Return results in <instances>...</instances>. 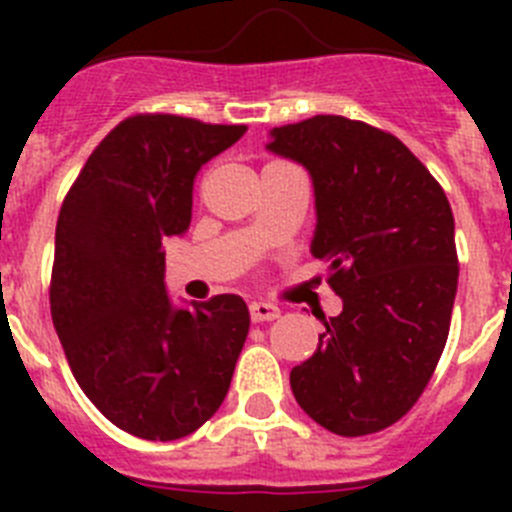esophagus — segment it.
Listing matches in <instances>:
<instances>
[{"mask_svg":"<svg viewBox=\"0 0 512 512\" xmlns=\"http://www.w3.org/2000/svg\"><path fill=\"white\" fill-rule=\"evenodd\" d=\"M248 312H251L253 323H269V320L279 318V307L269 305V302H251Z\"/></svg>","mask_w":512,"mask_h":512,"instance_id":"esophagus-1","label":"esophagus"}]
</instances>
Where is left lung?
Here are the masks:
<instances>
[{"label":"left lung","instance_id":"1","mask_svg":"<svg viewBox=\"0 0 512 512\" xmlns=\"http://www.w3.org/2000/svg\"><path fill=\"white\" fill-rule=\"evenodd\" d=\"M266 151L310 174L315 233L341 297L318 351L289 372L300 408L338 436L397 423L423 395L449 338L459 261L443 189L395 135L315 115L274 128Z\"/></svg>","mask_w":512,"mask_h":512}]
</instances>
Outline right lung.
Returning <instances> with one entry per match:
<instances>
[{"instance_id": "right-lung-1", "label": "right lung", "mask_w": 512, "mask_h": 512, "mask_svg": "<svg viewBox=\"0 0 512 512\" xmlns=\"http://www.w3.org/2000/svg\"><path fill=\"white\" fill-rule=\"evenodd\" d=\"M246 130L128 117L94 148L63 200L53 325L84 395L138 438L189 436L228 395L251 323L246 302L217 295L176 305L164 241L189 230L197 171Z\"/></svg>"}]
</instances>
